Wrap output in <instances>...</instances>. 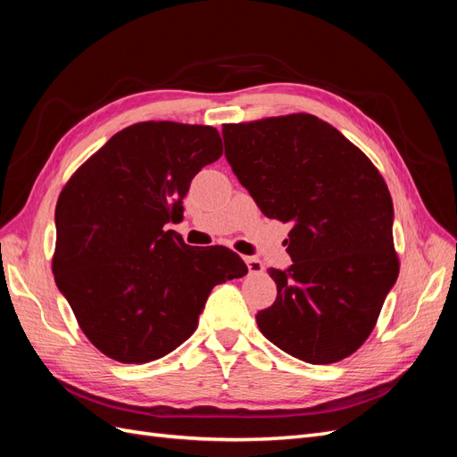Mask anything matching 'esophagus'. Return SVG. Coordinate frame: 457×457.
<instances>
[{"label":"esophagus","instance_id":"obj_1","mask_svg":"<svg viewBox=\"0 0 457 457\" xmlns=\"http://www.w3.org/2000/svg\"><path fill=\"white\" fill-rule=\"evenodd\" d=\"M244 261H245L250 274H261L262 270H265V267H262V262L257 257H244Z\"/></svg>","mask_w":457,"mask_h":457}]
</instances>
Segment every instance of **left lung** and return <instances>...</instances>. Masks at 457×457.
<instances>
[{
	"label": "left lung",
	"instance_id": "8db88e82",
	"mask_svg": "<svg viewBox=\"0 0 457 457\" xmlns=\"http://www.w3.org/2000/svg\"><path fill=\"white\" fill-rule=\"evenodd\" d=\"M225 156L269 219L294 223V265L269 269L278 295L257 312L276 347L339 362L371 334L398 278L393 200L362 150L324 120L289 114L225 123Z\"/></svg>",
	"mask_w": 457,
	"mask_h": 457
}]
</instances>
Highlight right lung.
<instances>
[{
  "label": "right lung",
  "mask_w": 457,
  "mask_h": 457,
  "mask_svg": "<svg viewBox=\"0 0 457 457\" xmlns=\"http://www.w3.org/2000/svg\"><path fill=\"white\" fill-rule=\"evenodd\" d=\"M223 154L215 128L143 121L116 133L62 188L53 274L103 354L145 364L198 326L212 289L247 274L223 245L192 247L183 219L190 181Z\"/></svg>",
  "instance_id": "obj_1"
}]
</instances>
